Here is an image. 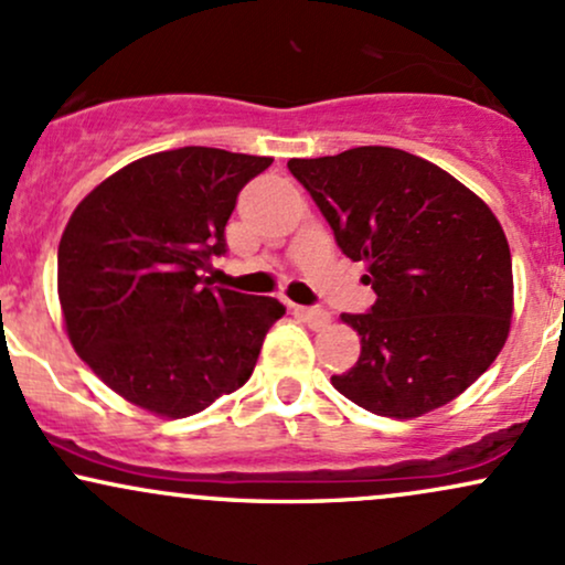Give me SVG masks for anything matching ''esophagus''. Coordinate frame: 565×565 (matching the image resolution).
I'll list each match as a JSON object with an SVG mask.
<instances>
[{"mask_svg":"<svg viewBox=\"0 0 565 565\" xmlns=\"http://www.w3.org/2000/svg\"><path fill=\"white\" fill-rule=\"evenodd\" d=\"M295 313L300 316L302 321H308V327L313 329L329 327V321H332V316H329L323 308H295Z\"/></svg>","mask_w":565,"mask_h":565,"instance_id":"obj_1","label":"esophagus"}]
</instances>
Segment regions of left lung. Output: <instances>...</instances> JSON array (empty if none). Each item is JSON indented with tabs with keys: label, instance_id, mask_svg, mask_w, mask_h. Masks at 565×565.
Instances as JSON below:
<instances>
[{
	"label": "left lung",
	"instance_id": "1",
	"mask_svg": "<svg viewBox=\"0 0 565 565\" xmlns=\"http://www.w3.org/2000/svg\"><path fill=\"white\" fill-rule=\"evenodd\" d=\"M332 225L337 246L366 263L374 300L342 313L361 337L345 398L412 419L449 404L494 364L510 332L512 260L494 212L430 161L387 146L291 159Z\"/></svg>",
	"mask_w": 565,
	"mask_h": 565
}]
</instances>
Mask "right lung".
Listing matches in <instances>:
<instances>
[{
    "label": "right lung",
    "mask_w": 565,
    "mask_h": 565,
    "mask_svg": "<svg viewBox=\"0 0 565 565\" xmlns=\"http://www.w3.org/2000/svg\"><path fill=\"white\" fill-rule=\"evenodd\" d=\"M274 159L185 146L138 159L74 210L57 246L71 345L129 404L188 417L252 377L274 297L212 287L236 199Z\"/></svg>",
    "instance_id": "obj_1"
}]
</instances>
